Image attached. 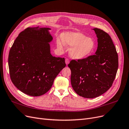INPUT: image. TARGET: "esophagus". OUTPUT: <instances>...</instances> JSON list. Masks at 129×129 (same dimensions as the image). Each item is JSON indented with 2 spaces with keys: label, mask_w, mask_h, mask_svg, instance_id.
Wrapping results in <instances>:
<instances>
[{
  "label": "esophagus",
  "mask_w": 129,
  "mask_h": 129,
  "mask_svg": "<svg viewBox=\"0 0 129 129\" xmlns=\"http://www.w3.org/2000/svg\"><path fill=\"white\" fill-rule=\"evenodd\" d=\"M65 61H66V64H67V66L69 63V62H70V61H69V60L68 59H66Z\"/></svg>",
  "instance_id": "obj_1"
}]
</instances>
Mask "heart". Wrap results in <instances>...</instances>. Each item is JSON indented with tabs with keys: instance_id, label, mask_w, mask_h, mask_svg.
<instances>
[{
	"instance_id": "1",
	"label": "heart",
	"mask_w": 129,
	"mask_h": 129,
	"mask_svg": "<svg viewBox=\"0 0 129 129\" xmlns=\"http://www.w3.org/2000/svg\"><path fill=\"white\" fill-rule=\"evenodd\" d=\"M62 40L58 39L57 47L62 49L64 45L71 48L69 54L71 57L76 60L87 58L93 52L96 47L94 40L80 32H67L62 35Z\"/></svg>"
}]
</instances>
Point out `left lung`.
I'll use <instances>...</instances> for the list:
<instances>
[{"instance_id": "left-lung-1", "label": "left lung", "mask_w": 129, "mask_h": 129, "mask_svg": "<svg viewBox=\"0 0 129 129\" xmlns=\"http://www.w3.org/2000/svg\"><path fill=\"white\" fill-rule=\"evenodd\" d=\"M97 38L95 55L71 60L68 67L71 84L76 93L87 99L99 96L109 90L118 69V55L110 36L101 29H92Z\"/></svg>"}]
</instances>
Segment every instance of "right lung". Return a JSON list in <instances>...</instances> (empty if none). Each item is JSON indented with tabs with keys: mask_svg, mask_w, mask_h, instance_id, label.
Masks as SVG:
<instances>
[{
	"mask_svg": "<svg viewBox=\"0 0 129 129\" xmlns=\"http://www.w3.org/2000/svg\"><path fill=\"white\" fill-rule=\"evenodd\" d=\"M48 27H28L20 33L11 48L8 66L14 85L24 94L41 96L51 88L66 64L64 58L51 54L52 36Z\"/></svg>",
	"mask_w": 129,
	"mask_h": 129,
	"instance_id": "right-lung-1",
	"label": "right lung"
}]
</instances>
